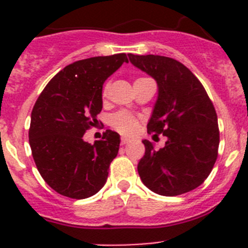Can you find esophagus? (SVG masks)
<instances>
[{
	"label": "esophagus",
	"mask_w": 248,
	"mask_h": 248,
	"mask_svg": "<svg viewBox=\"0 0 248 248\" xmlns=\"http://www.w3.org/2000/svg\"><path fill=\"white\" fill-rule=\"evenodd\" d=\"M128 143H130V139H129V138H126V137H123L122 138V144H123V145H125V144H128Z\"/></svg>",
	"instance_id": "34e87169"
}]
</instances>
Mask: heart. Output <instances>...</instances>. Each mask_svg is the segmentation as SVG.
<instances>
[{
    "mask_svg": "<svg viewBox=\"0 0 248 248\" xmlns=\"http://www.w3.org/2000/svg\"><path fill=\"white\" fill-rule=\"evenodd\" d=\"M107 91H108V85H105L104 94L107 93ZM110 124L114 129H117L123 134H131L137 129L138 120L137 118L126 111H119L110 118Z\"/></svg>",
    "mask_w": 248,
    "mask_h": 248,
    "instance_id": "obj_1",
    "label": "heart"
}]
</instances>
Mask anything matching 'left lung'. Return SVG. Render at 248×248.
Listing matches in <instances>:
<instances>
[{
    "mask_svg": "<svg viewBox=\"0 0 248 248\" xmlns=\"http://www.w3.org/2000/svg\"><path fill=\"white\" fill-rule=\"evenodd\" d=\"M128 56L131 64L157 84L148 133L168 138L159 150L143 140L145 154L138 164L140 179L148 189L163 196L191 191L205 181L217 159L220 133L214 104L200 80L176 59Z\"/></svg>",
    "mask_w": 248,
    "mask_h": 248,
    "instance_id": "1",
    "label": "left lung"
}]
</instances>
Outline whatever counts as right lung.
<instances>
[{
	"instance_id": "1",
	"label": "right lung",
	"mask_w": 248,
	"mask_h": 248,
	"mask_svg": "<svg viewBox=\"0 0 248 248\" xmlns=\"http://www.w3.org/2000/svg\"><path fill=\"white\" fill-rule=\"evenodd\" d=\"M128 63L125 53L93 57L67 65L49 80L31 114L30 145L39 174L58 194L87 199L107 183L120 137L107 130L94 144L85 130L98 123L103 84Z\"/></svg>"
}]
</instances>
